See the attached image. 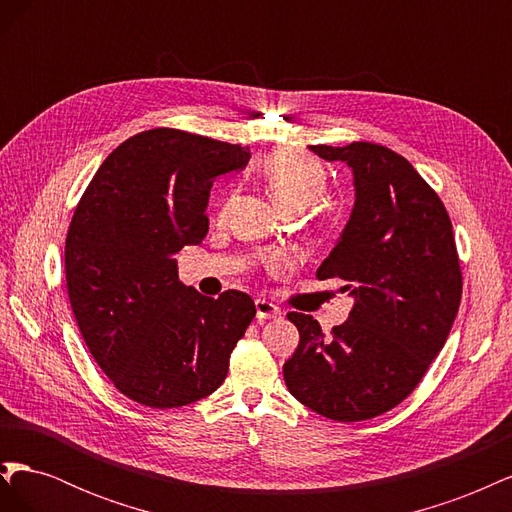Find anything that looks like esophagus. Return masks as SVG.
Here are the masks:
<instances>
[{
  "label": "esophagus",
  "instance_id": "1",
  "mask_svg": "<svg viewBox=\"0 0 512 512\" xmlns=\"http://www.w3.org/2000/svg\"><path fill=\"white\" fill-rule=\"evenodd\" d=\"M280 314H282L280 307H277L275 303H271L267 299H256V318H258V322L280 318Z\"/></svg>",
  "mask_w": 512,
  "mask_h": 512
}]
</instances>
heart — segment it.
Listing matches in <instances>:
<instances>
[{
    "label": "heart",
    "mask_w": 512,
    "mask_h": 512,
    "mask_svg": "<svg viewBox=\"0 0 512 512\" xmlns=\"http://www.w3.org/2000/svg\"><path fill=\"white\" fill-rule=\"evenodd\" d=\"M260 173L271 198L284 211H299L312 205L327 190V170L316 158L307 156L303 151L277 149L269 153L262 162ZM269 265L280 267V258L273 256Z\"/></svg>",
    "instance_id": "1"
}]
</instances>
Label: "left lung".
Instances as JSON below:
<instances>
[{
	"mask_svg": "<svg viewBox=\"0 0 512 512\" xmlns=\"http://www.w3.org/2000/svg\"><path fill=\"white\" fill-rule=\"evenodd\" d=\"M352 170L354 207L318 280H344L348 320L324 335L290 312L299 346L284 363L292 397L331 421H367L401 404L442 350L461 301L451 218L399 153L374 143L309 147Z\"/></svg>",
	"mask_w": 512,
	"mask_h": 512,
	"instance_id": "obj_1",
	"label": "left lung"
}]
</instances>
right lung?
<instances>
[{
    "label": "right lung",
    "instance_id": "right-lung-1",
    "mask_svg": "<svg viewBox=\"0 0 512 512\" xmlns=\"http://www.w3.org/2000/svg\"><path fill=\"white\" fill-rule=\"evenodd\" d=\"M250 147L156 128L108 156L66 237V284L89 352L117 389L179 408L220 389L250 327V294L205 297L179 282L175 254L209 230L213 181L243 170Z\"/></svg>",
    "mask_w": 512,
    "mask_h": 512
}]
</instances>
